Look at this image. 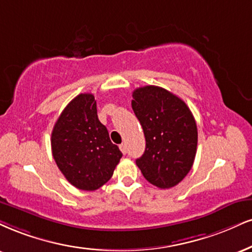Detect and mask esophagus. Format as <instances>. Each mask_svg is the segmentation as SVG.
Returning <instances> with one entry per match:
<instances>
[{"label": "esophagus", "mask_w": 252, "mask_h": 252, "mask_svg": "<svg viewBox=\"0 0 252 252\" xmlns=\"http://www.w3.org/2000/svg\"><path fill=\"white\" fill-rule=\"evenodd\" d=\"M119 148H120V151L123 152L124 154H126V153H127V147H126V144H121V145L119 146Z\"/></svg>", "instance_id": "1"}]
</instances>
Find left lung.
<instances>
[{
  "label": "left lung",
  "instance_id": "1",
  "mask_svg": "<svg viewBox=\"0 0 252 252\" xmlns=\"http://www.w3.org/2000/svg\"><path fill=\"white\" fill-rule=\"evenodd\" d=\"M132 108L146 139L136 166L152 185L174 187L191 169L196 155L197 127L190 110L172 92L153 85L134 90Z\"/></svg>",
  "mask_w": 252,
  "mask_h": 252
}]
</instances>
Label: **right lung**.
I'll list each match as a JSON object with an SVG mask.
<instances>
[{
    "label": "right lung",
    "mask_w": 252,
    "mask_h": 252,
    "mask_svg": "<svg viewBox=\"0 0 252 252\" xmlns=\"http://www.w3.org/2000/svg\"><path fill=\"white\" fill-rule=\"evenodd\" d=\"M51 150L65 179L89 191L97 190L112 178L123 157L98 119L91 93H80L62 112L51 133Z\"/></svg>",
    "instance_id": "1"
}]
</instances>
